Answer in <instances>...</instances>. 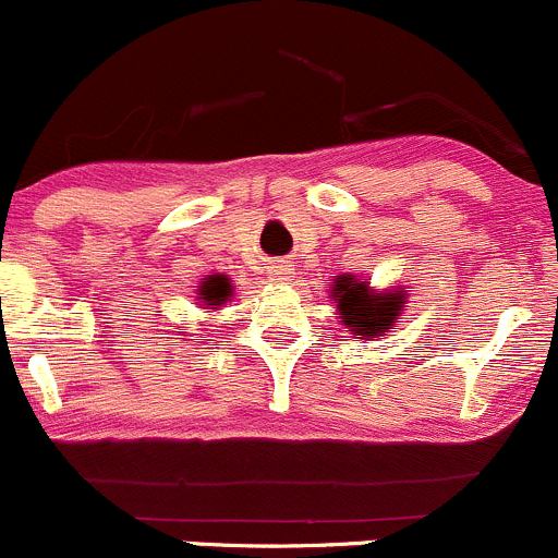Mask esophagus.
<instances>
[{"label":"esophagus","mask_w":558,"mask_h":558,"mask_svg":"<svg viewBox=\"0 0 558 558\" xmlns=\"http://www.w3.org/2000/svg\"><path fill=\"white\" fill-rule=\"evenodd\" d=\"M274 279L277 281H287V274H290V268H284V266H274Z\"/></svg>","instance_id":"obj_1"}]
</instances>
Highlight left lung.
<instances>
[{
    "label": "left lung",
    "mask_w": 558,
    "mask_h": 558,
    "mask_svg": "<svg viewBox=\"0 0 558 558\" xmlns=\"http://www.w3.org/2000/svg\"><path fill=\"white\" fill-rule=\"evenodd\" d=\"M336 301H339L344 325H350L357 336H377L399 317V298H377L368 295L363 284H352L350 279H341L336 284Z\"/></svg>",
    "instance_id": "1"
}]
</instances>
